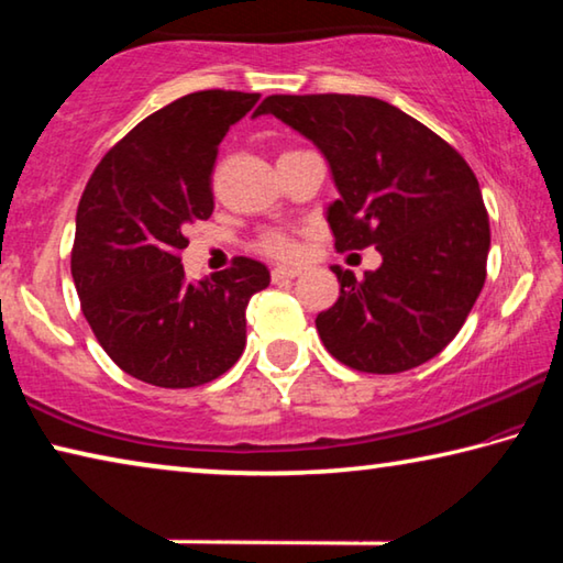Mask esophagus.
Wrapping results in <instances>:
<instances>
[{
  "mask_svg": "<svg viewBox=\"0 0 563 563\" xmlns=\"http://www.w3.org/2000/svg\"><path fill=\"white\" fill-rule=\"evenodd\" d=\"M302 273V268H298V265H278V268H273V283H280V280H292L298 278V275Z\"/></svg>",
  "mask_w": 563,
  "mask_h": 563,
  "instance_id": "1",
  "label": "esophagus"
}]
</instances>
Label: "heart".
<instances>
[{"label": "heart", "instance_id": "obj_1", "mask_svg": "<svg viewBox=\"0 0 563 563\" xmlns=\"http://www.w3.org/2000/svg\"><path fill=\"white\" fill-rule=\"evenodd\" d=\"M258 251L265 255H273V258H295L300 247L292 235L283 233V231H268L261 235Z\"/></svg>", "mask_w": 563, "mask_h": 563}]
</instances>
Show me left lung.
<instances>
[{"label": "left lung", "instance_id": "left-lung-1", "mask_svg": "<svg viewBox=\"0 0 563 563\" xmlns=\"http://www.w3.org/2000/svg\"><path fill=\"white\" fill-rule=\"evenodd\" d=\"M325 156L340 198L328 223L340 253L375 245L377 271L357 280L332 265L340 298L316 318L322 345L360 373L412 369L450 345L487 278L489 216L479 180L424 123L355 93L265 99Z\"/></svg>", "mask_w": 563, "mask_h": 563}]
</instances>
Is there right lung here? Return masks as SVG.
Wrapping results in <instances>:
<instances>
[{"mask_svg": "<svg viewBox=\"0 0 563 563\" xmlns=\"http://www.w3.org/2000/svg\"><path fill=\"white\" fill-rule=\"evenodd\" d=\"M261 93L196 91L151 113L93 170L76 211L71 278L84 318L123 373L198 387L245 347V308L268 288L253 258L186 283V225L213 213L211 174L223 136Z\"/></svg>", "mask_w": 563, "mask_h": 563, "instance_id": "1", "label": "right lung"}]
</instances>
